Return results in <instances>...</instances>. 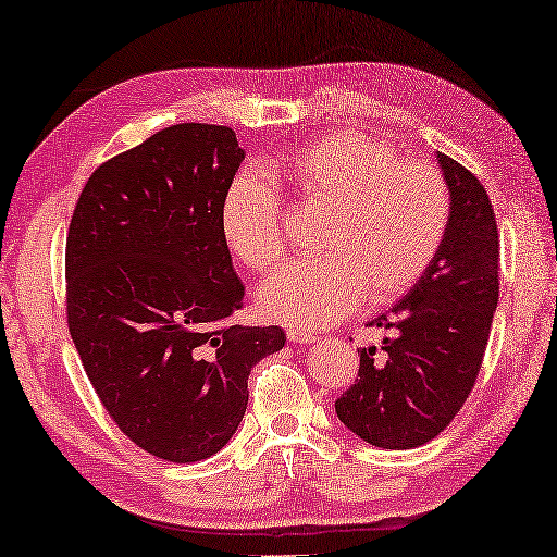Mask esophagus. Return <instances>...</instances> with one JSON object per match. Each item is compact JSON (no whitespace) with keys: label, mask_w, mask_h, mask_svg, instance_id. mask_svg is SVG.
I'll return each mask as SVG.
<instances>
[{"label":"esophagus","mask_w":557,"mask_h":557,"mask_svg":"<svg viewBox=\"0 0 557 557\" xmlns=\"http://www.w3.org/2000/svg\"><path fill=\"white\" fill-rule=\"evenodd\" d=\"M287 339L293 344H312L320 337H314L312 332H305V330H297V326H293V330H287Z\"/></svg>","instance_id":"obj_1"}]
</instances>
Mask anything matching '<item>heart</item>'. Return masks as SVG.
<instances>
[{
	"label": "heart",
	"mask_w": 557,
	"mask_h": 557,
	"mask_svg": "<svg viewBox=\"0 0 557 557\" xmlns=\"http://www.w3.org/2000/svg\"><path fill=\"white\" fill-rule=\"evenodd\" d=\"M295 196L330 215L314 237L320 258L289 262L260 289V310L295 326H324L359 305H389L431 268L451 220V190L423 161L399 158L386 140L344 131L282 158ZM225 243L247 268L264 272L285 252V210L255 173L231 183L220 208Z\"/></svg>",
	"instance_id": "heart-1"
}]
</instances>
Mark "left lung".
Instances as JSON below:
<instances>
[{
	"label": "left lung",
	"instance_id": "8db88e82",
	"mask_svg": "<svg viewBox=\"0 0 557 557\" xmlns=\"http://www.w3.org/2000/svg\"><path fill=\"white\" fill-rule=\"evenodd\" d=\"M451 190L441 250L413 289L369 326L394 330L382 347L359 351L355 384L334 409L359 438L379 448H417L436 438L479 379L498 305L500 240L481 181L438 153Z\"/></svg>",
	"mask_w": 557,
	"mask_h": 557
}]
</instances>
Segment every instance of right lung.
<instances>
[{
	"label": "right lung",
	"mask_w": 557,
	"mask_h": 557,
	"mask_svg": "<svg viewBox=\"0 0 557 557\" xmlns=\"http://www.w3.org/2000/svg\"><path fill=\"white\" fill-rule=\"evenodd\" d=\"M245 151L235 131L175 123L86 181L66 235V322L113 423L146 454L196 463L247 409L280 326L231 324L245 285L220 208Z\"/></svg>",
	"instance_id": "obj_1"
}]
</instances>
